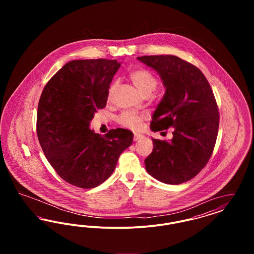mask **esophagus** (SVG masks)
I'll list each match as a JSON object with an SVG mask.
<instances>
[{"label":"esophagus","instance_id":"esophagus-1","mask_svg":"<svg viewBox=\"0 0 254 254\" xmlns=\"http://www.w3.org/2000/svg\"><path fill=\"white\" fill-rule=\"evenodd\" d=\"M145 136L142 135V134H137V133H134V136H133V140L136 142V141H139V140H142Z\"/></svg>","mask_w":254,"mask_h":254}]
</instances>
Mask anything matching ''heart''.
Listing matches in <instances>:
<instances>
[{
	"label": "heart",
	"instance_id": "obj_1",
	"mask_svg": "<svg viewBox=\"0 0 254 254\" xmlns=\"http://www.w3.org/2000/svg\"><path fill=\"white\" fill-rule=\"evenodd\" d=\"M129 79L132 82L133 85L137 87V89L145 96L150 95L152 91L157 86V79L155 76L146 70V69H136L129 74ZM117 88V83H113L109 87L108 92V100L110 101L116 91ZM145 118L144 114L127 110L123 111L121 114L117 117V122L121 125L122 127H125L127 128L137 130L142 127V123Z\"/></svg>",
	"mask_w": 254,
	"mask_h": 254
}]
</instances>
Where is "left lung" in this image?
Returning a JSON list of instances; mask_svg holds the SVG:
<instances>
[{
	"label": "left lung",
	"instance_id": "8db88e82",
	"mask_svg": "<svg viewBox=\"0 0 254 254\" xmlns=\"http://www.w3.org/2000/svg\"><path fill=\"white\" fill-rule=\"evenodd\" d=\"M137 59L157 71L166 88L152 115L151 130L174 128L169 142L152 138L146 171L165 184L189 181L205 168L217 139L219 111L212 89L198 67L177 56Z\"/></svg>",
	"mask_w": 254,
	"mask_h": 254
}]
</instances>
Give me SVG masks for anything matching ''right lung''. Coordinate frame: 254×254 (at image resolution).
<instances>
[{"label": "right lung", "instance_id": "1", "mask_svg": "<svg viewBox=\"0 0 254 254\" xmlns=\"http://www.w3.org/2000/svg\"><path fill=\"white\" fill-rule=\"evenodd\" d=\"M120 65L107 59L68 62L42 92L39 143L58 175L75 187L92 189L106 181L132 144L128 129H111L102 136L89 128L97 110L107 106L109 85Z\"/></svg>", "mask_w": 254, "mask_h": 254}]
</instances>
